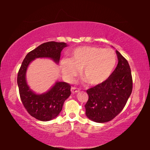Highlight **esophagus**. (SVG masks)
<instances>
[{"mask_svg":"<svg viewBox=\"0 0 150 150\" xmlns=\"http://www.w3.org/2000/svg\"><path fill=\"white\" fill-rule=\"evenodd\" d=\"M71 93L73 94L74 93H77L78 92H79V88H76V87H71Z\"/></svg>","mask_w":150,"mask_h":150,"instance_id":"34e87169","label":"esophagus"}]
</instances>
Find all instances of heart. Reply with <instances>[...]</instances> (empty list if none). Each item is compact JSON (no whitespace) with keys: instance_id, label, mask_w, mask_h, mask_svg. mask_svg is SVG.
<instances>
[{"instance_id":"b5f03b06","label":"heart","mask_w":150,"mask_h":150,"mask_svg":"<svg viewBox=\"0 0 150 150\" xmlns=\"http://www.w3.org/2000/svg\"><path fill=\"white\" fill-rule=\"evenodd\" d=\"M117 56L112 49L83 46L73 50L69 59L61 62L62 73L67 80L71 81L81 70V76L91 85H98L112 73Z\"/></svg>"}]
</instances>
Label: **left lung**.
<instances>
[{
	"instance_id": "left-lung-1",
	"label": "left lung",
	"mask_w": 150,
	"mask_h": 150,
	"mask_svg": "<svg viewBox=\"0 0 150 150\" xmlns=\"http://www.w3.org/2000/svg\"><path fill=\"white\" fill-rule=\"evenodd\" d=\"M118 63L105 82L87 90L86 116L96 122H107L123 110L132 91V77L128 61L116 51Z\"/></svg>"
}]
</instances>
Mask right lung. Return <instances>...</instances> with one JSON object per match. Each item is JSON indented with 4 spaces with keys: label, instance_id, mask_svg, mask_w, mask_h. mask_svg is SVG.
Instances as JSON below:
<instances>
[{
    "label": "right lung",
    "instance_id": "1",
    "mask_svg": "<svg viewBox=\"0 0 150 150\" xmlns=\"http://www.w3.org/2000/svg\"><path fill=\"white\" fill-rule=\"evenodd\" d=\"M64 42H48L30 52L25 57L18 73L17 83L20 99L30 115L41 121H49L58 116L65 100L71 95V85L67 83L56 82L46 93L37 95L28 85L26 70L30 62L40 57L51 58L58 63L61 52L67 47Z\"/></svg>",
    "mask_w": 150,
    "mask_h": 150
}]
</instances>
